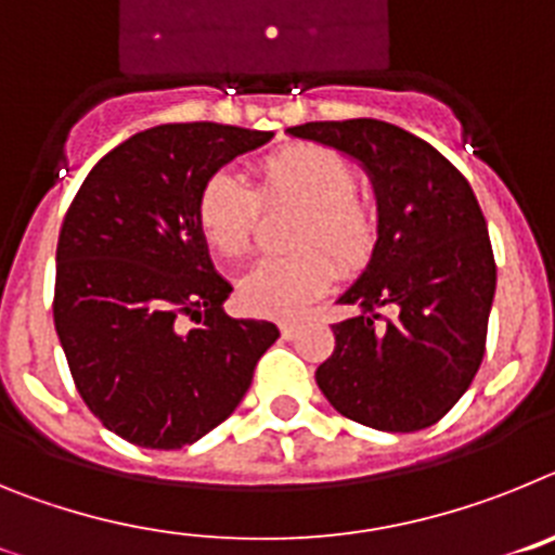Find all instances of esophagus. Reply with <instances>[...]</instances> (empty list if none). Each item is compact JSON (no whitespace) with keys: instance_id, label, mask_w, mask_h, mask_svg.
<instances>
[{"instance_id":"esophagus-1","label":"esophagus","mask_w":555,"mask_h":555,"mask_svg":"<svg viewBox=\"0 0 555 555\" xmlns=\"http://www.w3.org/2000/svg\"><path fill=\"white\" fill-rule=\"evenodd\" d=\"M297 327H300V325H297V322H281V336L283 338H292L294 333H297Z\"/></svg>"}]
</instances>
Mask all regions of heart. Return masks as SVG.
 I'll return each instance as SVG.
<instances>
[{
	"label": "heart",
	"mask_w": 555,
	"mask_h": 555,
	"mask_svg": "<svg viewBox=\"0 0 555 555\" xmlns=\"http://www.w3.org/2000/svg\"><path fill=\"white\" fill-rule=\"evenodd\" d=\"M255 191L235 171H214L197 191L199 233L224 258L249 249L258 199H294L302 214L294 228L292 255L255 261L238 281V300L258 317L286 320L300 313L333 283V257L345 274L364 269L377 244V208L358 191V169L347 155L325 144H288L263 155ZM332 253L330 259L319 247Z\"/></svg>",
	"instance_id": "heart-1"
}]
</instances>
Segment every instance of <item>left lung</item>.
<instances>
[{"label": "left lung", "instance_id": "obj_1", "mask_svg": "<svg viewBox=\"0 0 555 555\" xmlns=\"http://www.w3.org/2000/svg\"><path fill=\"white\" fill-rule=\"evenodd\" d=\"M288 132L361 160L377 194L372 261L338 297L361 313L333 325L336 347L317 384L352 423L428 428L459 403L487 352L498 267L478 199L442 152L403 127L347 119Z\"/></svg>", "mask_w": 555, "mask_h": 555}]
</instances>
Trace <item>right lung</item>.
<instances>
[{
  "mask_svg": "<svg viewBox=\"0 0 555 555\" xmlns=\"http://www.w3.org/2000/svg\"><path fill=\"white\" fill-rule=\"evenodd\" d=\"M269 139L217 121L152 127L107 152L68 205L57 338L82 403L139 448L178 450L222 425L281 336L222 311L233 288L194 214L199 185Z\"/></svg>",
  "mask_w": 555,
  "mask_h": 555,
  "instance_id": "right-lung-1",
  "label": "right lung"
}]
</instances>
